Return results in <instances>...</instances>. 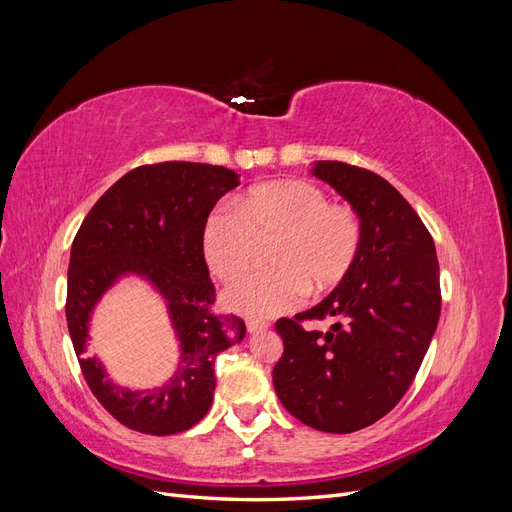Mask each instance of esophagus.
Segmentation results:
<instances>
[{
  "label": "esophagus",
  "mask_w": 512,
  "mask_h": 512,
  "mask_svg": "<svg viewBox=\"0 0 512 512\" xmlns=\"http://www.w3.org/2000/svg\"><path fill=\"white\" fill-rule=\"evenodd\" d=\"M245 327L250 333H258V331H267L269 329V322H260V320H247Z\"/></svg>",
  "instance_id": "esophagus-1"
}]
</instances>
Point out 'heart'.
Returning <instances> with one entry per match:
<instances>
[{"label":"heart","mask_w":512,"mask_h":512,"mask_svg":"<svg viewBox=\"0 0 512 512\" xmlns=\"http://www.w3.org/2000/svg\"><path fill=\"white\" fill-rule=\"evenodd\" d=\"M269 271L226 290L230 309L254 318L288 312L303 294H324L342 284L363 245L359 213L331 203L327 190L307 179L258 185L237 198V211L218 209L203 230V254L220 282L252 267L256 245L269 243Z\"/></svg>","instance_id":"1"}]
</instances>
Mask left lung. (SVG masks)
<instances>
[{
    "instance_id": "1",
    "label": "left lung",
    "mask_w": 512,
    "mask_h": 512,
    "mask_svg": "<svg viewBox=\"0 0 512 512\" xmlns=\"http://www.w3.org/2000/svg\"><path fill=\"white\" fill-rule=\"evenodd\" d=\"M314 173L359 213L363 245L327 299L275 322L284 352L273 386L301 423L352 433L389 414L412 384L438 327L440 267L427 226L389 181L329 160ZM327 317L336 318L327 334L302 329Z\"/></svg>"
}]
</instances>
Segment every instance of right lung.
Segmentation results:
<instances>
[{
    "instance_id": "add662e5",
    "label": "right lung",
    "mask_w": 512,
    "mask_h": 512,
    "mask_svg": "<svg viewBox=\"0 0 512 512\" xmlns=\"http://www.w3.org/2000/svg\"><path fill=\"white\" fill-rule=\"evenodd\" d=\"M239 185L235 170L198 162H158L130 170L91 207L72 241L66 318L85 382L121 425L170 436L207 414L215 359L245 335L237 316L211 312L215 286L203 254V230L215 203ZM136 270L167 297L182 344L176 378L162 390L132 394L105 378L84 354L86 320L121 272Z\"/></svg>"
}]
</instances>
